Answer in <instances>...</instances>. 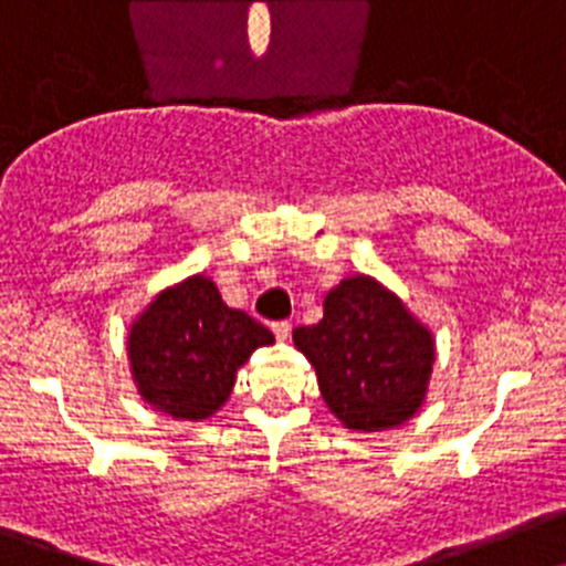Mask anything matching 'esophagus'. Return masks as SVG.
I'll use <instances>...</instances> for the list:
<instances>
[{
	"instance_id": "esophagus-1",
	"label": "esophagus",
	"mask_w": 566,
	"mask_h": 566,
	"mask_svg": "<svg viewBox=\"0 0 566 566\" xmlns=\"http://www.w3.org/2000/svg\"><path fill=\"white\" fill-rule=\"evenodd\" d=\"M290 329H293V324H290V321H276V324H273V335H276L279 340H287Z\"/></svg>"
}]
</instances>
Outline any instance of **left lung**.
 <instances>
[{
  "instance_id": "obj_1",
  "label": "left lung",
  "mask_w": 566,
  "mask_h": 566,
  "mask_svg": "<svg viewBox=\"0 0 566 566\" xmlns=\"http://www.w3.org/2000/svg\"><path fill=\"white\" fill-rule=\"evenodd\" d=\"M324 403L353 431H386L420 411L434 371V335L378 279L349 276L324 298V318L293 329Z\"/></svg>"
}]
</instances>
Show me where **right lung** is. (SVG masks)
<instances>
[{
  "label": "right lung",
  "instance_id": "right-lung-1",
  "mask_svg": "<svg viewBox=\"0 0 566 566\" xmlns=\"http://www.w3.org/2000/svg\"><path fill=\"white\" fill-rule=\"evenodd\" d=\"M273 333L222 302L208 276L160 290L132 321L126 355L137 395L175 420H206L233 391L239 366Z\"/></svg>",
  "mask_w": 566,
  "mask_h": 566
}]
</instances>
